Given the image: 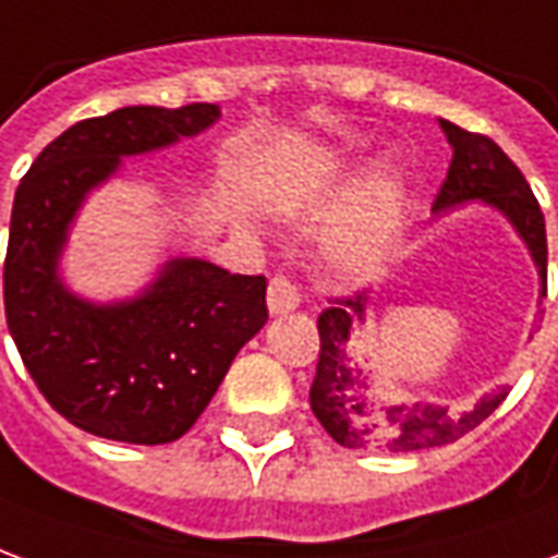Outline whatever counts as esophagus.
<instances>
[{"label": "esophagus", "mask_w": 558, "mask_h": 558, "mask_svg": "<svg viewBox=\"0 0 558 558\" xmlns=\"http://www.w3.org/2000/svg\"><path fill=\"white\" fill-rule=\"evenodd\" d=\"M267 306L270 312H291L300 306V291L288 276H272L267 288Z\"/></svg>", "instance_id": "esophagus-1"}]
</instances>
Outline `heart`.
Masks as SVG:
<instances>
[{
	"label": "heart",
	"instance_id": "obj_1",
	"mask_svg": "<svg viewBox=\"0 0 558 558\" xmlns=\"http://www.w3.org/2000/svg\"><path fill=\"white\" fill-rule=\"evenodd\" d=\"M397 209V183H390V180L375 183L361 209L351 216L349 225L336 234L333 246H330L336 270L349 272V276H363V272L375 270L393 240Z\"/></svg>",
	"mask_w": 558,
	"mask_h": 558
}]
</instances>
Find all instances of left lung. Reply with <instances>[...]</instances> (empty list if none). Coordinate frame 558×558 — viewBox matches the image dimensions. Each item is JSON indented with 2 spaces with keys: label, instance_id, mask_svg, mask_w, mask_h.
I'll use <instances>...</instances> for the list:
<instances>
[{
  "label": "left lung",
  "instance_id": "left-lung-1",
  "mask_svg": "<svg viewBox=\"0 0 558 558\" xmlns=\"http://www.w3.org/2000/svg\"><path fill=\"white\" fill-rule=\"evenodd\" d=\"M441 129L453 146V159L433 207L445 209L475 197L499 207L520 231L538 264L541 298H547V231H544L538 197L532 195L520 168L501 153V146L493 137L465 132L448 120H441ZM363 310H366V294L354 291L345 298L330 300V306L318 315L322 351L310 387V405L324 429L342 448L387 450V453L441 448L472 433L499 409L505 399L501 390L481 399L475 409L457 414L448 405L402 402L373 387L357 349ZM351 335L355 336L354 340L350 339Z\"/></svg>",
  "mask_w": 558,
  "mask_h": 558
}]
</instances>
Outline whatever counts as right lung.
Returning a JSON list of instances; mask_svg holds the SVG:
<instances>
[{
  "label": "right lung",
  "instance_id": "1",
  "mask_svg": "<svg viewBox=\"0 0 558 558\" xmlns=\"http://www.w3.org/2000/svg\"><path fill=\"white\" fill-rule=\"evenodd\" d=\"M219 120L207 101L134 105L71 125L20 180L8 234L5 322L23 366L69 424L129 445L192 429L236 351L267 322V279L209 260H171L144 298L93 306L65 291L57 258L83 195L122 156L159 149Z\"/></svg>",
  "mask_w": 558,
  "mask_h": 558
}]
</instances>
